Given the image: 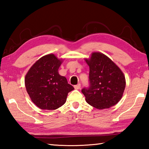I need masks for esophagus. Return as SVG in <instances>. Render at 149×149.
<instances>
[{
    "mask_svg": "<svg viewBox=\"0 0 149 149\" xmlns=\"http://www.w3.org/2000/svg\"><path fill=\"white\" fill-rule=\"evenodd\" d=\"M80 87H81V84H77L76 85H74V88L75 89H80Z\"/></svg>",
    "mask_w": 149,
    "mask_h": 149,
    "instance_id": "obj_1",
    "label": "esophagus"
}]
</instances>
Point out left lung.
Instances as JSON below:
<instances>
[{"instance_id": "1", "label": "left lung", "mask_w": 149, "mask_h": 149, "mask_svg": "<svg viewBox=\"0 0 149 149\" xmlns=\"http://www.w3.org/2000/svg\"><path fill=\"white\" fill-rule=\"evenodd\" d=\"M85 60L89 66L90 86L81 90L86 102L99 110L116 104L125 87V78L122 70L101 52H93L89 58Z\"/></svg>"}]
</instances>
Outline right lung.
Instances as JSON below:
<instances>
[{
    "mask_svg": "<svg viewBox=\"0 0 149 149\" xmlns=\"http://www.w3.org/2000/svg\"><path fill=\"white\" fill-rule=\"evenodd\" d=\"M54 54L41 57L30 68L25 85L30 99L42 110H56L66 101L68 93L74 89L64 76L58 74L62 63Z\"/></svg>",
    "mask_w": 149,
    "mask_h": 149,
    "instance_id": "obj_1",
    "label": "right lung"
}]
</instances>
